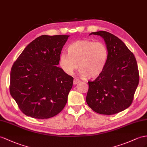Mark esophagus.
Wrapping results in <instances>:
<instances>
[{"mask_svg": "<svg viewBox=\"0 0 147 147\" xmlns=\"http://www.w3.org/2000/svg\"><path fill=\"white\" fill-rule=\"evenodd\" d=\"M80 82V81L79 80H78V79H74V81H73V84H77Z\"/></svg>", "mask_w": 147, "mask_h": 147, "instance_id": "obj_1", "label": "esophagus"}]
</instances>
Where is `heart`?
<instances>
[{
    "instance_id": "obj_1",
    "label": "heart",
    "mask_w": 147,
    "mask_h": 147,
    "mask_svg": "<svg viewBox=\"0 0 147 147\" xmlns=\"http://www.w3.org/2000/svg\"><path fill=\"white\" fill-rule=\"evenodd\" d=\"M68 53L63 52L59 56V65L65 73L69 75L80 69L82 78H96L106 68L109 51L102 41L87 40H77L69 45Z\"/></svg>"
}]
</instances>
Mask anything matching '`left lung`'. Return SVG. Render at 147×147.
<instances>
[{"label":"left lung","mask_w":147,"mask_h":147,"mask_svg":"<svg viewBox=\"0 0 147 147\" xmlns=\"http://www.w3.org/2000/svg\"><path fill=\"white\" fill-rule=\"evenodd\" d=\"M89 35L100 36L108 48L109 58L103 73L89 81L86 102L100 114L113 115L129 107L139 82L136 59L123 41L105 31Z\"/></svg>","instance_id":"left-lung-1"}]
</instances>
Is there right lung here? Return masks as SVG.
<instances>
[{"label": "right lung", "mask_w": 147, "mask_h": 147, "mask_svg": "<svg viewBox=\"0 0 147 147\" xmlns=\"http://www.w3.org/2000/svg\"><path fill=\"white\" fill-rule=\"evenodd\" d=\"M69 36L38 37L14 62L10 71V93L25 115L49 119L65 107L73 78L57 65Z\"/></svg>", "instance_id": "add662e5"}]
</instances>
